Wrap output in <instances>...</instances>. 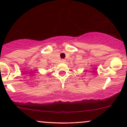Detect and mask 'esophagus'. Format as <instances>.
Masks as SVG:
<instances>
[{"mask_svg": "<svg viewBox=\"0 0 127 127\" xmlns=\"http://www.w3.org/2000/svg\"><path fill=\"white\" fill-rule=\"evenodd\" d=\"M61 62H62V63H64L65 62V60L64 59H62V60H61Z\"/></svg>", "mask_w": 127, "mask_h": 127, "instance_id": "esophagus-1", "label": "esophagus"}]
</instances>
